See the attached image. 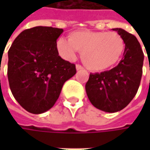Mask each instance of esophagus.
Listing matches in <instances>:
<instances>
[{"mask_svg":"<svg viewBox=\"0 0 150 150\" xmlns=\"http://www.w3.org/2000/svg\"><path fill=\"white\" fill-rule=\"evenodd\" d=\"M81 69H83V67L80 64H76V70H81Z\"/></svg>","mask_w":150,"mask_h":150,"instance_id":"1","label":"esophagus"}]
</instances>
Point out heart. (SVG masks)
<instances>
[{
  "label": "heart",
  "instance_id": "1",
  "mask_svg": "<svg viewBox=\"0 0 150 150\" xmlns=\"http://www.w3.org/2000/svg\"><path fill=\"white\" fill-rule=\"evenodd\" d=\"M57 49L66 60H74L79 49L82 51L84 64L95 71H102L114 66L124 50V42L115 32L77 31L71 38L60 37Z\"/></svg>",
  "mask_w": 150,
  "mask_h": 150
}]
</instances>
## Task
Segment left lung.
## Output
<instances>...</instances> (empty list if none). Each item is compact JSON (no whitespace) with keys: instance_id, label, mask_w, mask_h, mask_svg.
<instances>
[{"instance_id":"1","label":"left lung","mask_w":150,"mask_h":150,"mask_svg":"<svg viewBox=\"0 0 150 150\" xmlns=\"http://www.w3.org/2000/svg\"><path fill=\"white\" fill-rule=\"evenodd\" d=\"M125 43L123 57L108 71L90 74L85 88L90 103L108 113L123 109L137 93L140 86L144 54L135 35L122 28H113Z\"/></svg>"}]
</instances>
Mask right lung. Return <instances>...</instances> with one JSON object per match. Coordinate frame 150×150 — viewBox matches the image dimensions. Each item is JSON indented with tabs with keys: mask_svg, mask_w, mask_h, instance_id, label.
<instances>
[{
	"mask_svg": "<svg viewBox=\"0 0 150 150\" xmlns=\"http://www.w3.org/2000/svg\"><path fill=\"white\" fill-rule=\"evenodd\" d=\"M62 32L42 26L25 29L8 50L9 87L18 103L29 113L50 109L64 82L76 73L75 64L59 55L56 41Z\"/></svg>",
	"mask_w": 150,
	"mask_h": 150,
	"instance_id": "add662e5",
	"label": "right lung"
}]
</instances>
